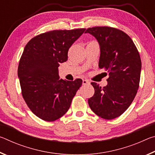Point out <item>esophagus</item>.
Wrapping results in <instances>:
<instances>
[{"instance_id":"1","label":"esophagus","mask_w":155,"mask_h":155,"mask_svg":"<svg viewBox=\"0 0 155 155\" xmlns=\"http://www.w3.org/2000/svg\"><path fill=\"white\" fill-rule=\"evenodd\" d=\"M88 84H90V81L88 80H86V79L83 80V85H88Z\"/></svg>"}]
</instances>
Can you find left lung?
Listing matches in <instances>:
<instances>
[{
  "instance_id": "8db88e82",
  "label": "left lung",
  "mask_w": 155,
  "mask_h": 155,
  "mask_svg": "<svg viewBox=\"0 0 155 155\" xmlns=\"http://www.w3.org/2000/svg\"><path fill=\"white\" fill-rule=\"evenodd\" d=\"M87 33L99 44V68L109 72L105 87L91 83L95 92L88 104L102 118H116L129 107L137 92L141 69L140 54L130 37L117 28L96 27L88 28Z\"/></svg>"
}]
</instances>
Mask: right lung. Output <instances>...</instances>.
<instances>
[{"label": "right lung", "instance_id": "1", "mask_svg": "<svg viewBox=\"0 0 155 155\" xmlns=\"http://www.w3.org/2000/svg\"><path fill=\"white\" fill-rule=\"evenodd\" d=\"M85 28L54 30L31 39L25 47L18 69L23 98L36 116L52 122L62 117L83 81L59 79V64Z\"/></svg>", "mask_w": 155, "mask_h": 155}]
</instances>
